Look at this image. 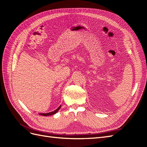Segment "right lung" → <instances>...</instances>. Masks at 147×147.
<instances>
[{
    "label": "right lung",
    "instance_id": "add662e5",
    "mask_svg": "<svg viewBox=\"0 0 147 147\" xmlns=\"http://www.w3.org/2000/svg\"><path fill=\"white\" fill-rule=\"evenodd\" d=\"M61 105H60L58 108H57L56 110H54L53 112H50V113H39V115H42V116H50V115H54L55 113H56L57 112H58L59 110L60 109Z\"/></svg>",
    "mask_w": 147,
    "mask_h": 147
}]
</instances>
